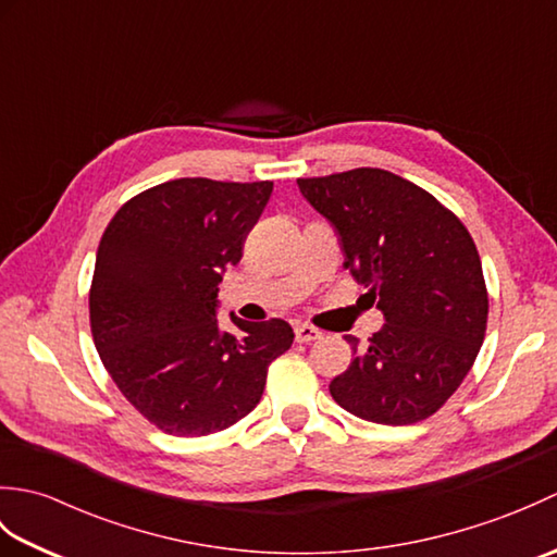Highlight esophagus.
<instances>
[{
  "mask_svg": "<svg viewBox=\"0 0 557 557\" xmlns=\"http://www.w3.org/2000/svg\"><path fill=\"white\" fill-rule=\"evenodd\" d=\"M294 337H297V342L299 345H309V342H315V339H321L323 337V333L318 327H313V325H297L294 327Z\"/></svg>",
  "mask_w": 557,
  "mask_h": 557,
  "instance_id": "esophagus-1",
  "label": "esophagus"
}]
</instances>
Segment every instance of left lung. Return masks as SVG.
<instances>
[{
  "label": "left lung",
  "instance_id": "left-lung-1",
  "mask_svg": "<svg viewBox=\"0 0 557 557\" xmlns=\"http://www.w3.org/2000/svg\"><path fill=\"white\" fill-rule=\"evenodd\" d=\"M335 224L345 268L385 315L349 369L330 383L342 409L373 423L433 417L474 366L486 337L488 292L469 230L401 176L359 168L297 180ZM354 354L359 339L347 335Z\"/></svg>",
  "mask_w": 557,
  "mask_h": 557
}]
</instances>
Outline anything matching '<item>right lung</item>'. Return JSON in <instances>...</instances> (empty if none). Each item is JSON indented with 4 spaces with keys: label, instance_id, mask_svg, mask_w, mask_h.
<instances>
[{
    "label": "right lung",
    "instance_id": "1",
    "mask_svg": "<svg viewBox=\"0 0 557 557\" xmlns=\"http://www.w3.org/2000/svg\"><path fill=\"white\" fill-rule=\"evenodd\" d=\"M272 182L206 176L146 188L114 212L90 282V333L120 393L156 429L200 437L263 397L268 366L294 333L280 318L222 333V270L242 260Z\"/></svg>",
    "mask_w": 557,
    "mask_h": 557
}]
</instances>
